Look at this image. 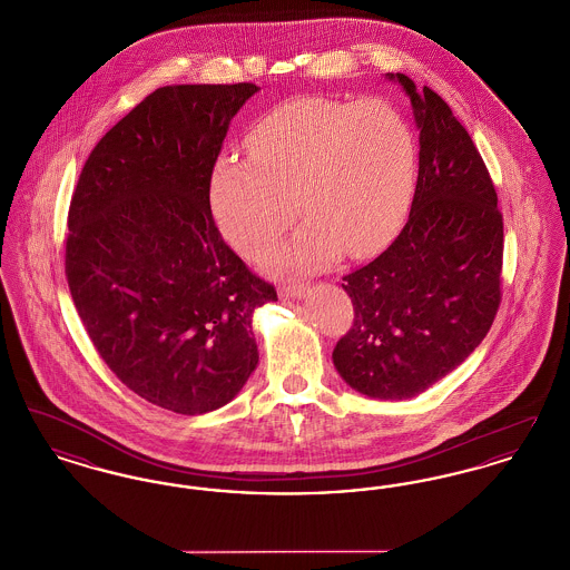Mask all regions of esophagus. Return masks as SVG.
Masks as SVG:
<instances>
[{"label": "esophagus", "instance_id": "34e87169", "mask_svg": "<svg viewBox=\"0 0 570 570\" xmlns=\"http://www.w3.org/2000/svg\"><path fill=\"white\" fill-rule=\"evenodd\" d=\"M309 286L307 284H298V282H288L279 286V297L284 298H301L307 295Z\"/></svg>", "mask_w": 570, "mask_h": 570}]
</instances>
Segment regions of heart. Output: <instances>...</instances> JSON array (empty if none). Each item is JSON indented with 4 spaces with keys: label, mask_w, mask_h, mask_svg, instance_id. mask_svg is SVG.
<instances>
[{
    "label": "heart",
    "mask_w": 570,
    "mask_h": 570,
    "mask_svg": "<svg viewBox=\"0 0 570 570\" xmlns=\"http://www.w3.org/2000/svg\"><path fill=\"white\" fill-rule=\"evenodd\" d=\"M247 158H222L212 175L217 224L245 256L279 239L295 200L307 222L273 254L282 267L323 269L340 249L372 254L406 217L416 147L406 119L384 102H284L249 130Z\"/></svg>",
    "instance_id": "1"
}]
</instances>
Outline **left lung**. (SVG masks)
Masks as SVG:
<instances>
[{
	"label": "left lung",
	"instance_id": "obj_1",
	"mask_svg": "<svg viewBox=\"0 0 570 570\" xmlns=\"http://www.w3.org/2000/svg\"><path fill=\"white\" fill-rule=\"evenodd\" d=\"M419 177L402 233L379 258L344 275L354 321L333 365L354 391L407 400L474 353L500 307L504 228L498 194L451 107L406 75Z\"/></svg>",
	"mask_w": 570,
	"mask_h": 570
}]
</instances>
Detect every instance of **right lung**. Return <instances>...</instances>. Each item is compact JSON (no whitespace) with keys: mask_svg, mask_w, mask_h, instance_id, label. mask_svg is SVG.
I'll return each mask as SVG.
<instances>
[{"mask_svg":"<svg viewBox=\"0 0 570 570\" xmlns=\"http://www.w3.org/2000/svg\"><path fill=\"white\" fill-rule=\"evenodd\" d=\"M256 91L156 89L94 147L68 212L66 277L89 340L130 391L177 414L244 389L258 365L254 309L277 301L209 205L230 119Z\"/></svg>","mask_w":570,"mask_h":570,"instance_id":"obj_1","label":"right lung"}]
</instances>
